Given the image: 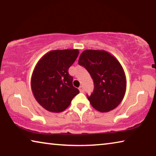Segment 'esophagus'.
Returning <instances> with one entry per match:
<instances>
[{
  "instance_id": "obj_1",
  "label": "esophagus",
  "mask_w": 156,
  "mask_h": 156,
  "mask_svg": "<svg viewBox=\"0 0 156 156\" xmlns=\"http://www.w3.org/2000/svg\"><path fill=\"white\" fill-rule=\"evenodd\" d=\"M78 89H79V91H80V92H82V93H83V92H84V87H83V86H80Z\"/></svg>"
}]
</instances>
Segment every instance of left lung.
Segmentation results:
<instances>
[{
    "label": "left lung",
    "mask_w": 156,
    "mask_h": 156,
    "mask_svg": "<svg viewBox=\"0 0 156 156\" xmlns=\"http://www.w3.org/2000/svg\"><path fill=\"white\" fill-rule=\"evenodd\" d=\"M78 63L94 80V92L87 96L91 106L102 113L117 107L126 89L125 71L117 58L105 50L87 49L80 54Z\"/></svg>",
    "instance_id": "8db88e82"
}]
</instances>
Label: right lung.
Instances as JSON below:
<instances>
[{
  "label": "right lung",
  "instance_id": "add662e5",
  "mask_svg": "<svg viewBox=\"0 0 156 156\" xmlns=\"http://www.w3.org/2000/svg\"><path fill=\"white\" fill-rule=\"evenodd\" d=\"M79 54L75 49L47 52L38 60L31 78V88L38 104L50 112L60 113L69 106L79 94L73 86L68 69Z\"/></svg>",
  "mask_w": 156,
  "mask_h": 156
}]
</instances>
